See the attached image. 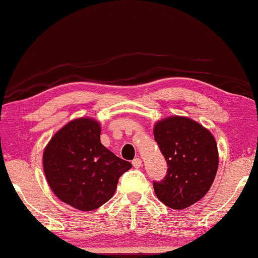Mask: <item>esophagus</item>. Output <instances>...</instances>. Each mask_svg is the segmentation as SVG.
Returning <instances> with one entry per match:
<instances>
[{
	"label": "esophagus",
	"mask_w": 258,
	"mask_h": 258,
	"mask_svg": "<svg viewBox=\"0 0 258 258\" xmlns=\"http://www.w3.org/2000/svg\"><path fill=\"white\" fill-rule=\"evenodd\" d=\"M132 164L135 168H141L142 167V160L141 159H135L132 161Z\"/></svg>",
	"instance_id": "esophagus-1"
}]
</instances>
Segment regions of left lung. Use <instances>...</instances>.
Instances as JSON below:
<instances>
[{
    "instance_id": "1",
    "label": "left lung",
    "mask_w": 258,
    "mask_h": 258,
    "mask_svg": "<svg viewBox=\"0 0 258 258\" xmlns=\"http://www.w3.org/2000/svg\"><path fill=\"white\" fill-rule=\"evenodd\" d=\"M154 136L168 167L166 176L154 181L155 194L164 206L185 209L206 196L215 179V138L196 121L182 116L159 121Z\"/></svg>"
}]
</instances>
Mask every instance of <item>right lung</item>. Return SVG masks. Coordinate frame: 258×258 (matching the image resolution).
<instances>
[{
  "mask_svg": "<svg viewBox=\"0 0 258 258\" xmlns=\"http://www.w3.org/2000/svg\"><path fill=\"white\" fill-rule=\"evenodd\" d=\"M99 135L97 121L76 119L55 133L43 154L46 181L52 192L83 212L109 201L120 176L132 167L108 150Z\"/></svg>",
  "mask_w": 258,
  "mask_h": 258,
  "instance_id": "add662e5",
  "label": "right lung"
}]
</instances>
